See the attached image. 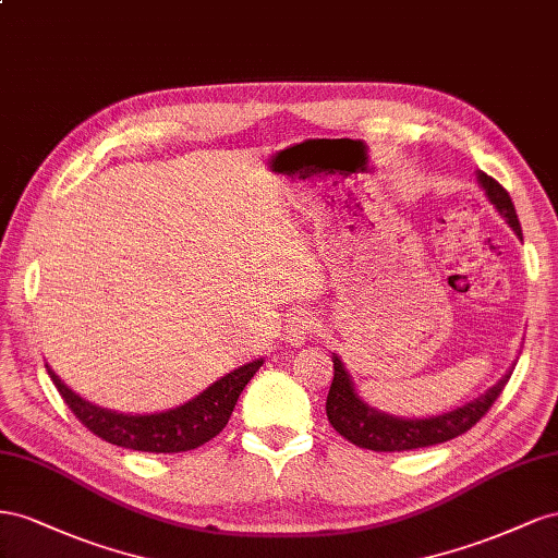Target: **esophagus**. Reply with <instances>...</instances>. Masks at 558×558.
<instances>
[{
	"label": "esophagus",
	"instance_id": "esophagus-1",
	"mask_svg": "<svg viewBox=\"0 0 558 558\" xmlns=\"http://www.w3.org/2000/svg\"><path fill=\"white\" fill-rule=\"evenodd\" d=\"M315 329H317L315 317L311 313H306V311H299L288 320V331H284V337H288V341L292 345H301L311 337Z\"/></svg>",
	"mask_w": 558,
	"mask_h": 558
}]
</instances>
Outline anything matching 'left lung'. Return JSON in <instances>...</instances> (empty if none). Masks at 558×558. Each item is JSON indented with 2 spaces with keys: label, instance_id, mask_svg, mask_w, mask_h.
Here are the masks:
<instances>
[{
  "label": "left lung",
  "instance_id": "8db88e82",
  "mask_svg": "<svg viewBox=\"0 0 558 558\" xmlns=\"http://www.w3.org/2000/svg\"><path fill=\"white\" fill-rule=\"evenodd\" d=\"M476 182H480V186L484 189V194L490 201L493 208H496V213L521 238L519 217L507 191L482 170H476ZM331 362H333V380L327 395V418L341 437L353 441L355 447L369 449V451L425 449L468 433L472 425L482 421V416L493 407V402L498 400L517 364L512 362V367L507 369V374L498 380L496 386L488 388L484 395L474 397V400L465 402L463 407L444 411L439 416L404 418V416H392V413H386L364 402L357 395L353 376L348 374L341 357L337 353H331Z\"/></svg>",
  "mask_w": 558,
  "mask_h": 558
}]
</instances>
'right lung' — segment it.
<instances>
[{"label": "right lung", "mask_w": 558, "mask_h": 558, "mask_svg": "<svg viewBox=\"0 0 558 558\" xmlns=\"http://www.w3.org/2000/svg\"><path fill=\"white\" fill-rule=\"evenodd\" d=\"M262 364L264 357L252 360L215 380L213 386L191 397L189 402L154 413H121L98 407L62 384L49 364H46V372H49L74 416L93 435L133 451L180 453L203 447L205 441H210L227 427L238 397L250 384V378L259 372Z\"/></svg>", "instance_id": "add662e5"}]
</instances>
